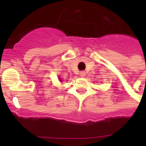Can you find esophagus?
<instances>
[{"mask_svg": "<svg viewBox=\"0 0 146 146\" xmlns=\"http://www.w3.org/2000/svg\"><path fill=\"white\" fill-rule=\"evenodd\" d=\"M85 75H86V73H85V72H83V71H82V72H80V76H81V77H84Z\"/></svg>", "mask_w": 146, "mask_h": 146, "instance_id": "34e87169", "label": "esophagus"}]
</instances>
